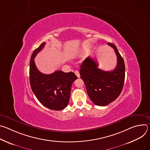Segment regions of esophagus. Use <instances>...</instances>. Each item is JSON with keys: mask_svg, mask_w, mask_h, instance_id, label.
<instances>
[{"mask_svg": "<svg viewBox=\"0 0 150 150\" xmlns=\"http://www.w3.org/2000/svg\"><path fill=\"white\" fill-rule=\"evenodd\" d=\"M75 74L76 75V76L78 77V78H80V75H79V72L78 71H75Z\"/></svg>", "mask_w": 150, "mask_h": 150, "instance_id": "esophagus-1", "label": "esophagus"}]
</instances>
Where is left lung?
Listing matches in <instances>:
<instances>
[{"instance_id":"8db88e82","label":"left lung","mask_w":150,"mask_h":150,"mask_svg":"<svg viewBox=\"0 0 150 150\" xmlns=\"http://www.w3.org/2000/svg\"><path fill=\"white\" fill-rule=\"evenodd\" d=\"M108 45L115 50L117 65L112 71H104L98 68V63L90 57L85 59L81 65V78L86 86L91 100L97 105L104 106L115 101L123 89L125 67L122 57L113 44Z\"/></svg>"}]
</instances>
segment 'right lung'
<instances>
[{
	"label": "right lung",
	"mask_w": 150,
	"mask_h": 150,
	"mask_svg": "<svg viewBox=\"0 0 150 150\" xmlns=\"http://www.w3.org/2000/svg\"><path fill=\"white\" fill-rule=\"evenodd\" d=\"M42 43L36 49L31 57L30 64V82L33 92L38 101L46 108L61 110L65 109L69 101L72 84L78 77L74 72L65 73L56 71L46 75L37 68L34 58L45 46Z\"/></svg>",
	"instance_id": "add662e5"
}]
</instances>
